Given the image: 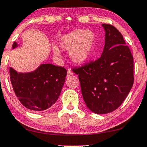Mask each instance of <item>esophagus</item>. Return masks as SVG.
Here are the masks:
<instances>
[{
  "label": "esophagus",
  "instance_id": "34e87169",
  "mask_svg": "<svg viewBox=\"0 0 147 147\" xmlns=\"http://www.w3.org/2000/svg\"><path fill=\"white\" fill-rule=\"evenodd\" d=\"M73 71H71V70H68V71H67V76H68V77H70V76H71L72 75H73Z\"/></svg>",
  "mask_w": 147,
  "mask_h": 147
}]
</instances>
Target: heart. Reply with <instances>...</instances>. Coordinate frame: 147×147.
<instances>
[{
    "label": "heart",
    "instance_id": "heart-1",
    "mask_svg": "<svg viewBox=\"0 0 147 147\" xmlns=\"http://www.w3.org/2000/svg\"><path fill=\"white\" fill-rule=\"evenodd\" d=\"M95 35L88 30H76L61 37L59 45L63 50L69 51V58L76 64H83L92 57L95 43ZM55 56L60 57L59 48L54 46L53 48Z\"/></svg>",
    "mask_w": 147,
    "mask_h": 147
}]
</instances>
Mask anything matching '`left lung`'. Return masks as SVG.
<instances>
[{
	"label": "left lung",
	"instance_id": "8db88e82",
	"mask_svg": "<svg viewBox=\"0 0 147 147\" xmlns=\"http://www.w3.org/2000/svg\"><path fill=\"white\" fill-rule=\"evenodd\" d=\"M102 26L105 45L101 57L73 69L78 74L85 104L97 114L110 113L119 108L134 82L133 57L121 34L110 24Z\"/></svg>",
	"mask_w": 147,
	"mask_h": 147
}]
</instances>
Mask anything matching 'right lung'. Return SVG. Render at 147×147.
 <instances>
[{
	"mask_svg": "<svg viewBox=\"0 0 147 147\" xmlns=\"http://www.w3.org/2000/svg\"><path fill=\"white\" fill-rule=\"evenodd\" d=\"M18 47L14 42L12 49ZM67 71L64 67L42 64L30 73H18L10 68V78L13 90L19 101L34 111L45 110L59 97Z\"/></svg>",
	"mask_w": 147,
	"mask_h": 147,
	"instance_id": "1",
	"label": "right lung"
}]
</instances>
